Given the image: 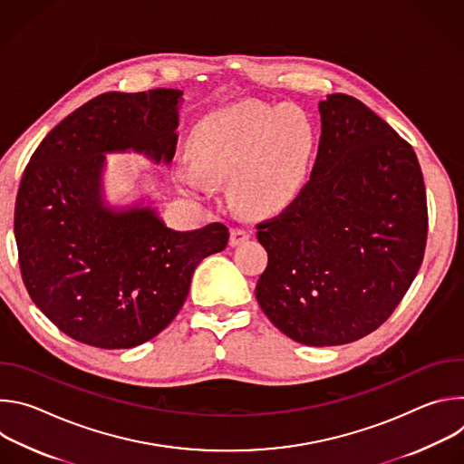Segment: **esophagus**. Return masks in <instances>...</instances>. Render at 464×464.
Segmentation results:
<instances>
[{
  "label": "esophagus",
  "mask_w": 464,
  "mask_h": 464,
  "mask_svg": "<svg viewBox=\"0 0 464 464\" xmlns=\"http://www.w3.org/2000/svg\"><path fill=\"white\" fill-rule=\"evenodd\" d=\"M249 238V233L246 229H240V227H235L231 229V235H229V246H240L242 242H246Z\"/></svg>",
  "instance_id": "obj_1"
}]
</instances>
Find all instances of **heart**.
Here are the masks:
<instances>
[{
  "mask_svg": "<svg viewBox=\"0 0 464 464\" xmlns=\"http://www.w3.org/2000/svg\"><path fill=\"white\" fill-rule=\"evenodd\" d=\"M314 145V124L301 108L242 101L196 126L188 145L196 169L181 161L178 181L202 192L209 179L229 178L238 206L249 213H272L299 190Z\"/></svg>",
  "mask_w": 464,
  "mask_h": 464,
  "instance_id": "1",
  "label": "heart"
}]
</instances>
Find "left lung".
<instances>
[{
	"label": "left lung",
	"mask_w": 464,
	"mask_h": 464,
	"mask_svg": "<svg viewBox=\"0 0 464 464\" xmlns=\"http://www.w3.org/2000/svg\"><path fill=\"white\" fill-rule=\"evenodd\" d=\"M314 170L295 200L256 226L268 266L255 295L294 342L333 347L376 330L411 286L428 208L408 141L358 99L319 102Z\"/></svg>",
	"instance_id": "8db88e82"
}]
</instances>
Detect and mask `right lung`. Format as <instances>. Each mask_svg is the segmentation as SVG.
Returning <instances> with one entry per match:
<instances>
[{
  "label": "right lung",
  "mask_w": 464,
  "mask_h": 464,
  "mask_svg": "<svg viewBox=\"0 0 464 464\" xmlns=\"http://www.w3.org/2000/svg\"><path fill=\"white\" fill-rule=\"evenodd\" d=\"M181 95L102 93L60 121L25 167L14 209L22 277L33 303L81 343L152 340L183 306L198 264L227 246L220 222L174 231L152 206L117 208L104 196V154L172 161Z\"/></svg>",
  "instance_id": "1"
}]
</instances>
